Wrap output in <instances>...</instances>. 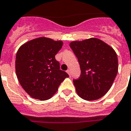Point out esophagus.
I'll return each instance as SVG.
<instances>
[{
  "mask_svg": "<svg viewBox=\"0 0 131 131\" xmlns=\"http://www.w3.org/2000/svg\"><path fill=\"white\" fill-rule=\"evenodd\" d=\"M67 72L68 74L71 76V70H70V69H68L67 71Z\"/></svg>",
  "mask_w": 131,
  "mask_h": 131,
  "instance_id": "1",
  "label": "esophagus"
}]
</instances>
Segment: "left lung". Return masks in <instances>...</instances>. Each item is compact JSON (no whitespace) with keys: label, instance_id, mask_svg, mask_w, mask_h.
I'll return each mask as SVG.
<instances>
[{"label":"left lung","instance_id":"left-lung-1","mask_svg":"<svg viewBox=\"0 0 131 131\" xmlns=\"http://www.w3.org/2000/svg\"><path fill=\"white\" fill-rule=\"evenodd\" d=\"M70 47L80 65V77L73 80L77 94L88 101L101 98L110 90L117 75L115 51L97 38L73 41Z\"/></svg>","mask_w":131,"mask_h":131}]
</instances>
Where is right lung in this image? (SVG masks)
Returning <instances> with one entry per match:
<instances>
[{"instance_id":"1","label":"right lung","mask_w":131,"mask_h":131,"mask_svg":"<svg viewBox=\"0 0 131 131\" xmlns=\"http://www.w3.org/2000/svg\"><path fill=\"white\" fill-rule=\"evenodd\" d=\"M62 44V41L43 37L27 41L18 50L16 74L21 87L31 97L48 100L69 77L60 70V63L55 58Z\"/></svg>"}]
</instances>
